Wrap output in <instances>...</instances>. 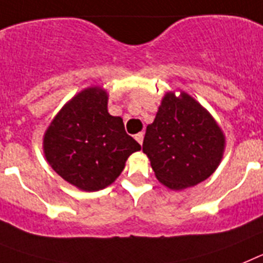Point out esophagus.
Returning a JSON list of instances; mask_svg holds the SVG:
<instances>
[{"label": "esophagus", "mask_w": 263, "mask_h": 263, "mask_svg": "<svg viewBox=\"0 0 263 263\" xmlns=\"http://www.w3.org/2000/svg\"><path fill=\"white\" fill-rule=\"evenodd\" d=\"M135 139L138 140L139 144H143V139H144V134H143V132H139V134L135 135Z\"/></svg>", "instance_id": "34e87169"}]
</instances>
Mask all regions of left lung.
<instances>
[{
    "mask_svg": "<svg viewBox=\"0 0 263 263\" xmlns=\"http://www.w3.org/2000/svg\"><path fill=\"white\" fill-rule=\"evenodd\" d=\"M143 152L156 179L172 191L206 180L225 152V135L212 114L185 91H168L154 123L147 125Z\"/></svg>",
    "mask_w": 263,
    "mask_h": 263,
    "instance_id": "left-lung-1",
    "label": "left lung"
}]
</instances>
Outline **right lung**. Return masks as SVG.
Wrapping results in <instances>:
<instances>
[{
    "label": "right lung",
    "mask_w": 263,
    "mask_h": 263,
    "mask_svg": "<svg viewBox=\"0 0 263 263\" xmlns=\"http://www.w3.org/2000/svg\"><path fill=\"white\" fill-rule=\"evenodd\" d=\"M108 92L100 86L82 90L59 109L43 135L47 163L65 181L84 192L111 185L138 141L125 134L123 119L109 115Z\"/></svg>",
    "instance_id": "right-lung-1"
}]
</instances>
